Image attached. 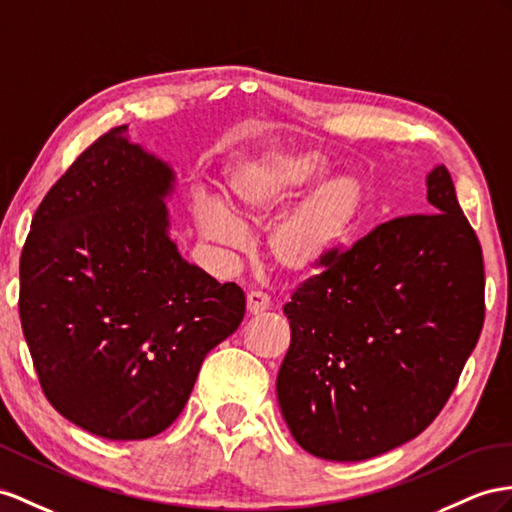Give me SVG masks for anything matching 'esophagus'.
<instances>
[{
    "instance_id": "34e87169",
    "label": "esophagus",
    "mask_w": 512,
    "mask_h": 512,
    "mask_svg": "<svg viewBox=\"0 0 512 512\" xmlns=\"http://www.w3.org/2000/svg\"><path fill=\"white\" fill-rule=\"evenodd\" d=\"M246 309L251 316H257V313H264L270 309V296L264 292H251L246 296Z\"/></svg>"
}]
</instances>
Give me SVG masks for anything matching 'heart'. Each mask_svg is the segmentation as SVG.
<instances>
[{
  "label": "heart",
  "instance_id": "obj_1",
  "mask_svg": "<svg viewBox=\"0 0 512 512\" xmlns=\"http://www.w3.org/2000/svg\"><path fill=\"white\" fill-rule=\"evenodd\" d=\"M326 166L316 155L277 153L255 162L235 177L233 207L242 225L266 227L281 216ZM363 203V190L355 179H333L313 190L292 209L268 235V257L290 274H305L320 268L333 255L337 244L355 222ZM205 238L227 248L244 246V231L225 207L203 199L194 209Z\"/></svg>",
  "mask_w": 512,
  "mask_h": 512
}]
</instances>
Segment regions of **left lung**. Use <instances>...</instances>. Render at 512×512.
Masks as SVG:
<instances>
[{"label": "left lung", "instance_id": "obj_1", "mask_svg": "<svg viewBox=\"0 0 512 512\" xmlns=\"http://www.w3.org/2000/svg\"><path fill=\"white\" fill-rule=\"evenodd\" d=\"M430 212L335 248L292 292L277 376L294 439L326 461H365L415 439L450 400L484 322L482 248L445 166Z\"/></svg>", "mask_w": 512, "mask_h": 512}]
</instances>
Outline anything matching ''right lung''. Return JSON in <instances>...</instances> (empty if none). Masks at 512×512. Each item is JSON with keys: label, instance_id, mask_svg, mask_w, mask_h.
I'll return each mask as SVG.
<instances>
[{"label": "right lung", "instance_id": "right-lung-1", "mask_svg": "<svg viewBox=\"0 0 512 512\" xmlns=\"http://www.w3.org/2000/svg\"><path fill=\"white\" fill-rule=\"evenodd\" d=\"M173 170L112 127L67 168L32 218L19 318L54 409L103 439L160 435L205 355L238 329L246 298L190 266L166 235Z\"/></svg>", "mask_w": 512, "mask_h": 512}]
</instances>
